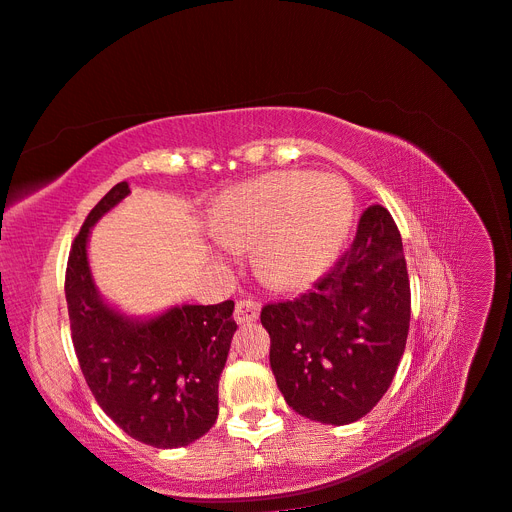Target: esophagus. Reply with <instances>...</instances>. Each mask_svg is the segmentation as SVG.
<instances>
[{
  "instance_id": "obj_1",
  "label": "esophagus",
  "mask_w": 512,
  "mask_h": 512,
  "mask_svg": "<svg viewBox=\"0 0 512 512\" xmlns=\"http://www.w3.org/2000/svg\"><path fill=\"white\" fill-rule=\"evenodd\" d=\"M259 317V304L253 300H240L236 304V311H233V319L238 321V324H251Z\"/></svg>"
}]
</instances>
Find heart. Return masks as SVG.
Returning a JSON list of instances; mask_svg holds the SVG:
<instances>
[{
    "label": "heart",
    "mask_w": 512,
    "mask_h": 512,
    "mask_svg": "<svg viewBox=\"0 0 512 512\" xmlns=\"http://www.w3.org/2000/svg\"><path fill=\"white\" fill-rule=\"evenodd\" d=\"M354 197L334 175L281 171L233 186L216 201L212 236L231 251H253L257 279L274 291L315 281L339 255Z\"/></svg>",
    "instance_id": "1"
}]
</instances>
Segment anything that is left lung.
Listing matches in <instances>:
<instances>
[{"label": "left lung", "mask_w": 512, "mask_h": 512, "mask_svg": "<svg viewBox=\"0 0 512 512\" xmlns=\"http://www.w3.org/2000/svg\"><path fill=\"white\" fill-rule=\"evenodd\" d=\"M410 315L401 233L386 208L371 206L352 246L313 289L261 309L287 405L334 427L367 416L397 373Z\"/></svg>", "instance_id": "1"}]
</instances>
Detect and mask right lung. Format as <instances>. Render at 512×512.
<instances>
[{"instance_id":"obj_1","label":"right lung","mask_w":512,"mask_h":512,"mask_svg":"<svg viewBox=\"0 0 512 512\" xmlns=\"http://www.w3.org/2000/svg\"><path fill=\"white\" fill-rule=\"evenodd\" d=\"M130 195L115 184L87 214L66 268L70 332L94 399L133 440L180 448L206 435L218 416V379L236 321L233 300L175 304L152 315H126L100 296L87 242L92 227Z\"/></svg>"}]
</instances>
